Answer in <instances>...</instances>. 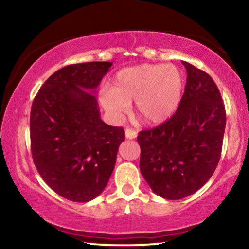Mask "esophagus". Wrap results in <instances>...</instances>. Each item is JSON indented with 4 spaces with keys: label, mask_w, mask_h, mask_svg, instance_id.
<instances>
[{
    "label": "esophagus",
    "mask_w": 249,
    "mask_h": 249,
    "mask_svg": "<svg viewBox=\"0 0 249 249\" xmlns=\"http://www.w3.org/2000/svg\"><path fill=\"white\" fill-rule=\"evenodd\" d=\"M125 137H127L128 139H134L137 137V132H136L134 129L127 128L125 129Z\"/></svg>",
    "instance_id": "esophagus-1"
}]
</instances>
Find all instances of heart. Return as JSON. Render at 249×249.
I'll use <instances>...</instances> for the list:
<instances>
[{
    "mask_svg": "<svg viewBox=\"0 0 249 249\" xmlns=\"http://www.w3.org/2000/svg\"><path fill=\"white\" fill-rule=\"evenodd\" d=\"M185 79L173 64H141L119 71L112 79L111 88L100 93L104 110L120 119L135 102V110L147 124L168 121L181 103Z\"/></svg>",
    "mask_w": 249,
    "mask_h": 249,
    "instance_id": "1",
    "label": "heart"
}]
</instances>
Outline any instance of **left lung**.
<instances>
[{
	"label": "left lung",
	"mask_w": 249,
	"mask_h": 249,
	"mask_svg": "<svg viewBox=\"0 0 249 249\" xmlns=\"http://www.w3.org/2000/svg\"><path fill=\"white\" fill-rule=\"evenodd\" d=\"M187 83L176 113L139 132L141 172L156 195L181 199L205 185L220 161L226 110L219 88L203 70L181 61Z\"/></svg>",
	"instance_id": "left-lung-1"
}]
</instances>
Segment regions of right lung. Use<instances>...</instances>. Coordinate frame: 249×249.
<instances>
[{"instance_id": "obj_1", "label": "right lung", "mask_w": 249, "mask_h": 249, "mask_svg": "<svg viewBox=\"0 0 249 249\" xmlns=\"http://www.w3.org/2000/svg\"><path fill=\"white\" fill-rule=\"evenodd\" d=\"M112 62L71 64L47 79L32 105L30 144L37 171L56 194L78 203L103 192L124 130L102 121L96 88Z\"/></svg>"}]
</instances>
